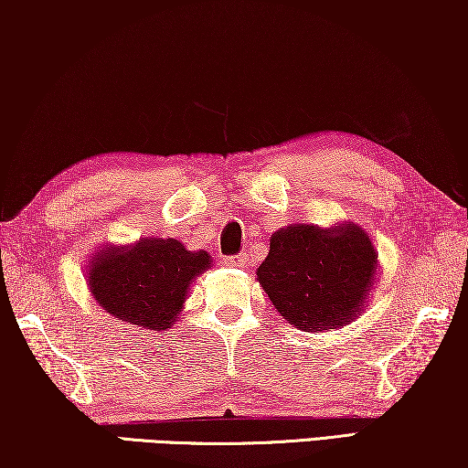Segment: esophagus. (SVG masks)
Segmentation results:
<instances>
[{
	"instance_id": "obj_1",
	"label": "esophagus",
	"mask_w": 468,
	"mask_h": 468,
	"mask_svg": "<svg viewBox=\"0 0 468 468\" xmlns=\"http://www.w3.org/2000/svg\"><path fill=\"white\" fill-rule=\"evenodd\" d=\"M226 264L232 266V268H247L249 258L245 253H242V255H229V258H226Z\"/></svg>"
}]
</instances>
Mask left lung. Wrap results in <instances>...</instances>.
I'll return each mask as SVG.
<instances>
[{
	"label": "left lung",
	"instance_id": "obj_1",
	"mask_svg": "<svg viewBox=\"0 0 468 468\" xmlns=\"http://www.w3.org/2000/svg\"><path fill=\"white\" fill-rule=\"evenodd\" d=\"M377 251L354 221L332 228L285 226L271 236L258 281L274 309L298 330L317 332L354 322L373 296Z\"/></svg>",
	"mask_w": 468,
	"mask_h": 468
}]
</instances>
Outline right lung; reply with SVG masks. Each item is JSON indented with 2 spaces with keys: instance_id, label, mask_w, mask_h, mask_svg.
I'll list each match as a JSON object with an SVG mask.
<instances>
[{
  "instance_id": "1",
  "label": "right lung",
  "mask_w": 468,
  "mask_h": 468,
  "mask_svg": "<svg viewBox=\"0 0 468 468\" xmlns=\"http://www.w3.org/2000/svg\"><path fill=\"white\" fill-rule=\"evenodd\" d=\"M207 251H187L175 239H140L100 249L89 261L87 285L108 315L133 328H170L197 274L208 271Z\"/></svg>"
}]
</instances>
